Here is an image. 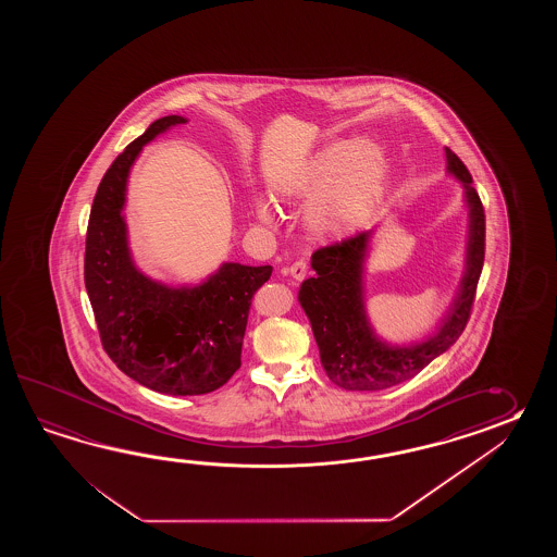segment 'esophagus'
Returning <instances> with one entry per match:
<instances>
[{
    "instance_id": "1",
    "label": "esophagus",
    "mask_w": 557,
    "mask_h": 557,
    "mask_svg": "<svg viewBox=\"0 0 557 557\" xmlns=\"http://www.w3.org/2000/svg\"><path fill=\"white\" fill-rule=\"evenodd\" d=\"M288 273H290V276L296 278V281H302L308 273V262L302 261V259H300V261L293 262V264H290V269H288Z\"/></svg>"
}]
</instances>
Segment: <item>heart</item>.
<instances>
[{
  "label": "heart",
  "mask_w": 557,
  "mask_h": 557,
  "mask_svg": "<svg viewBox=\"0 0 557 557\" xmlns=\"http://www.w3.org/2000/svg\"><path fill=\"white\" fill-rule=\"evenodd\" d=\"M382 189V159L368 143L329 145L296 178L290 195L314 207V225L322 231H348L358 225ZM269 221V211L261 209Z\"/></svg>",
  "instance_id": "heart-1"
}]
</instances>
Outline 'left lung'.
<instances>
[{"label": "left lung", "mask_w": 557, "mask_h": 557, "mask_svg": "<svg viewBox=\"0 0 557 557\" xmlns=\"http://www.w3.org/2000/svg\"><path fill=\"white\" fill-rule=\"evenodd\" d=\"M448 171L460 178L470 207V238L460 293L454 298L440 331L426 343L388 346L370 331L362 298V262L370 233L332 243L314 250L312 269L298 300L312 324L319 344L320 362L326 376L344 391L376 392L414 379L416 374L460 338L475 300L485 255V214L480 195L472 187V175L462 159L446 147Z\"/></svg>", "instance_id": "8db88e82"}]
</instances>
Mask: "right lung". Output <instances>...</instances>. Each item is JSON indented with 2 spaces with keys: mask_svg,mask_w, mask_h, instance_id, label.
Wrapping results in <instances>:
<instances>
[{
  "mask_svg": "<svg viewBox=\"0 0 557 557\" xmlns=\"http://www.w3.org/2000/svg\"><path fill=\"white\" fill-rule=\"evenodd\" d=\"M181 123L187 119H157L107 169L89 214L84 274L101 344L119 370L151 391L197 396L240 368L252 296L273 267L225 262L195 288H169L135 269L121 214L129 169L145 143Z\"/></svg>",
  "mask_w": 557,
  "mask_h": 557,
  "instance_id": "1",
  "label": "right lung"
}]
</instances>
